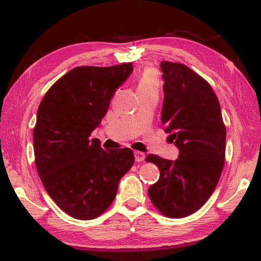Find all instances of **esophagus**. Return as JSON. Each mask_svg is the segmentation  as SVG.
Wrapping results in <instances>:
<instances>
[{
    "mask_svg": "<svg viewBox=\"0 0 261 261\" xmlns=\"http://www.w3.org/2000/svg\"><path fill=\"white\" fill-rule=\"evenodd\" d=\"M134 156H135V162L141 163V162H144V160H145L146 154H145L144 152H139V151H137V152H134Z\"/></svg>",
    "mask_w": 261,
    "mask_h": 261,
    "instance_id": "1",
    "label": "esophagus"
}]
</instances>
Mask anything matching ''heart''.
Wrapping results in <instances>:
<instances>
[{
	"mask_svg": "<svg viewBox=\"0 0 261 261\" xmlns=\"http://www.w3.org/2000/svg\"><path fill=\"white\" fill-rule=\"evenodd\" d=\"M159 80L156 76L155 71L152 69H147L142 72L140 80L138 82V90H146V89L158 88Z\"/></svg>",
	"mask_w": 261,
	"mask_h": 261,
	"instance_id": "1",
	"label": "heart"
}]
</instances>
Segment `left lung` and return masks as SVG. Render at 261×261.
Masks as SVG:
<instances>
[{"mask_svg":"<svg viewBox=\"0 0 261 261\" xmlns=\"http://www.w3.org/2000/svg\"><path fill=\"white\" fill-rule=\"evenodd\" d=\"M162 122L179 149L176 160L149 154L160 177L148 189L153 204L172 219L189 216L208 201L224 165L226 127L219 99L205 80L184 64L162 62Z\"/></svg>","mask_w":261,"mask_h":261,"instance_id":"1","label":"left lung"}]
</instances>
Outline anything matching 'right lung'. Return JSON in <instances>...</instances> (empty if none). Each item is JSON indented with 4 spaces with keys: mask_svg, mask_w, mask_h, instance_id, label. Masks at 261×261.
Returning <instances> with one entry per match:
<instances>
[{
    "mask_svg": "<svg viewBox=\"0 0 261 261\" xmlns=\"http://www.w3.org/2000/svg\"><path fill=\"white\" fill-rule=\"evenodd\" d=\"M132 71V63L74 67L48 89L38 108L35 166L49 197L73 219L105 213L134 164L130 148L105 151L90 139Z\"/></svg>",
    "mask_w": 261,
    "mask_h": 261,
    "instance_id": "obj_1",
    "label": "right lung"
}]
</instances>
